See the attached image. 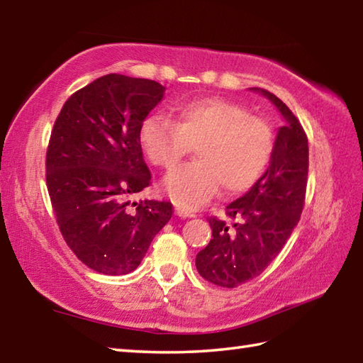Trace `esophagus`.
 <instances>
[{
    "label": "esophagus",
    "instance_id": "esophagus-1",
    "mask_svg": "<svg viewBox=\"0 0 363 363\" xmlns=\"http://www.w3.org/2000/svg\"><path fill=\"white\" fill-rule=\"evenodd\" d=\"M176 215L181 218H189V217H194V213L186 211V209H181V207H176Z\"/></svg>",
    "mask_w": 363,
    "mask_h": 363
}]
</instances>
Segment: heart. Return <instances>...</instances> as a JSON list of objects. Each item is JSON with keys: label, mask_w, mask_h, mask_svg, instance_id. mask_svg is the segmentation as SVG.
Masks as SVG:
<instances>
[{"label": "heart", "mask_w": 363, "mask_h": 363, "mask_svg": "<svg viewBox=\"0 0 363 363\" xmlns=\"http://www.w3.org/2000/svg\"><path fill=\"white\" fill-rule=\"evenodd\" d=\"M140 145L152 165L169 169L196 146V162L173 169L165 190L186 211L223 195H242L265 173L274 150L269 123L225 98H198L177 104L176 120L162 112L142 121Z\"/></svg>", "instance_id": "obj_1"}]
</instances>
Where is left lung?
Wrapping results in <instances>:
<instances>
[{"mask_svg": "<svg viewBox=\"0 0 363 363\" xmlns=\"http://www.w3.org/2000/svg\"><path fill=\"white\" fill-rule=\"evenodd\" d=\"M287 120L277 133L272 164L256 186L226 207L233 226L209 217L212 238L196 254V269L206 281L234 289L264 273L298 225L306 203L309 142L287 104L260 89Z\"/></svg>", "mask_w": 363, "mask_h": 363, "instance_id": "1", "label": "left lung"}]
</instances>
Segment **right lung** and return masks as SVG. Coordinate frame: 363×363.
<instances>
[{
	"label": "right lung",
	"mask_w": 363,
	"mask_h": 363,
	"mask_svg": "<svg viewBox=\"0 0 363 363\" xmlns=\"http://www.w3.org/2000/svg\"><path fill=\"white\" fill-rule=\"evenodd\" d=\"M159 82L111 73L67 99L46 150V187L64 240L94 272H134L173 204L133 203L151 186L140 126L164 96Z\"/></svg>",
	"instance_id": "1"
}]
</instances>
